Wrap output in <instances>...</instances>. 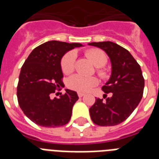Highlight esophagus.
I'll return each instance as SVG.
<instances>
[{"mask_svg":"<svg viewBox=\"0 0 159 159\" xmlns=\"http://www.w3.org/2000/svg\"><path fill=\"white\" fill-rule=\"evenodd\" d=\"M77 95H78V97H82L85 94L84 93H82V92H78V93H77Z\"/></svg>","mask_w":159,"mask_h":159,"instance_id":"obj_1","label":"esophagus"}]
</instances>
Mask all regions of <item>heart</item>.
Returning <instances> with one entry per match:
<instances>
[{
    "label": "heart",
    "mask_w": 159,
    "mask_h": 159,
    "mask_svg": "<svg viewBox=\"0 0 159 159\" xmlns=\"http://www.w3.org/2000/svg\"><path fill=\"white\" fill-rule=\"evenodd\" d=\"M86 56L89 58L93 64L97 67V72L102 79H106L109 77L108 72L105 69L108 62V57L104 51L98 48H90L86 51ZM77 54L74 51L67 52L62 57L61 60V68L63 73L70 74L72 73L76 67ZM98 83V80L95 77H86L82 74H75L69 77L67 80V87L70 89L74 90L79 92H87L96 87Z\"/></svg>",
    "instance_id": "heart-1"
}]
</instances>
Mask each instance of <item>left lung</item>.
I'll use <instances>...</instances> for the list:
<instances>
[{"instance_id":"obj_1","label":"left lung","mask_w":159,"mask_h":159,"mask_svg":"<svg viewBox=\"0 0 159 159\" xmlns=\"http://www.w3.org/2000/svg\"><path fill=\"white\" fill-rule=\"evenodd\" d=\"M88 44L105 50L112 65L111 78L102 89L106 97L110 92L112 96L106 98V102L100 98L96 99L89 110L91 118L97 125H116L130 116L142 99L144 78L140 66L127 49L113 42H94Z\"/></svg>"}]
</instances>
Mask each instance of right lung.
I'll use <instances>...</instances> for the list:
<instances>
[{
    "mask_svg": "<svg viewBox=\"0 0 159 159\" xmlns=\"http://www.w3.org/2000/svg\"><path fill=\"white\" fill-rule=\"evenodd\" d=\"M81 43L52 40L36 47L21 67L17 99L24 114L38 125L55 128L68 123L72 106L78 100L74 91L67 89L59 97L52 94L64 87L61 58Z\"/></svg>",
    "mask_w": 159,
    "mask_h": 159,
    "instance_id": "obj_1",
    "label": "right lung"
}]
</instances>
